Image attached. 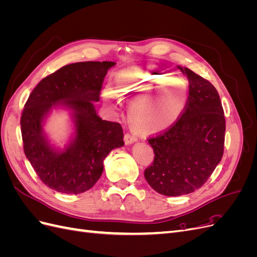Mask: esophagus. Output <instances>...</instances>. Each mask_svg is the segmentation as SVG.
Here are the masks:
<instances>
[{
	"label": "esophagus",
	"instance_id": "esophagus-1",
	"mask_svg": "<svg viewBox=\"0 0 257 257\" xmlns=\"http://www.w3.org/2000/svg\"><path fill=\"white\" fill-rule=\"evenodd\" d=\"M137 141V137L136 135L134 134H131V133H126L125 135H124V142H125L126 145H130V144H133Z\"/></svg>",
	"mask_w": 257,
	"mask_h": 257
}]
</instances>
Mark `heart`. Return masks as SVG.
I'll use <instances>...</instances> for the list:
<instances>
[{"mask_svg":"<svg viewBox=\"0 0 257 257\" xmlns=\"http://www.w3.org/2000/svg\"><path fill=\"white\" fill-rule=\"evenodd\" d=\"M175 77L158 68L135 67L123 72L116 79L115 91L107 88L103 97L115 112L124 99L131 107V121L144 134H154L170 127L179 119L188 103V89L174 82ZM158 96L159 116L164 121L149 124L142 110L147 101Z\"/></svg>","mask_w":257,"mask_h":257,"instance_id":"b5f03b06","label":"heart"}]
</instances>
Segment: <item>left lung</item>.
Returning a JSON list of instances; mask_svg holds the SVG:
<instances>
[{"label": "left lung", "mask_w": 257, "mask_h": 257, "mask_svg": "<svg viewBox=\"0 0 257 257\" xmlns=\"http://www.w3.org/2000/svg\"><path fill=\"white\" fill-rule=\"evenodd\" d=\"M189 97L183 112L172 126L147 139L153 148L152 164L145 178L166 196H180L203 186L224 152L225 116L213 84L189 68Z\"/></svg>", "instance_id": "obj_1"}]
</instances>
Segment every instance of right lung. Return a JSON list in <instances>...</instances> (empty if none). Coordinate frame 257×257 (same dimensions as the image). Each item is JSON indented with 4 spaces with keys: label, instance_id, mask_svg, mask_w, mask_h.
<instances>
[{
    "label": "right lung",
    "instance_id": "add662e5",
    "mask_svg": "<svg viewBox=\"0 0 257 257\" xmlns=\"http://www.w3.org/2000/svg\"><path fill=\"white\" fill-rule=\"evenodd\" d=\"M114 62H77L58 69L38 83L27 100L20 119L23 150L43 183L65 194L90 190L103 173V161L124 145L118 122L102 120L93 102H98L108 69ZM74 110L76 137L65 152L48 145L41 130L43 115L62 102Z\"/></svg>",
    "mask_w": 257,
    "mask_h": 257
}]
</instances>
